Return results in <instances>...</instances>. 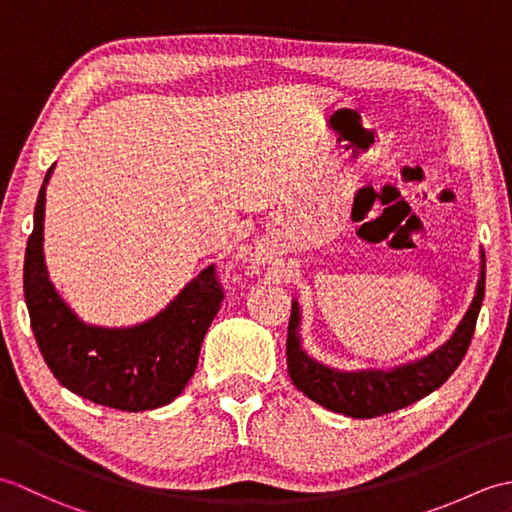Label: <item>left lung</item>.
<instances>
[{
  "mask_svg": "<svg viewBox=\"0 0 512 512\" xmlns=\"http://www.w3.org/2000/svg\"><path fill=\"white\" fill-rule=\"evenodd\" d=\"M480 279H477L475 297L469 310L462 317L449 341H444L427 356L416 361L402 363L389 369H336L323 365L312 358L301 343V306L292 301L288 341H286V363L288 376L299 391H303L317 405L343 413L350 418H376L385 413L405 409L413 402L429 396L447 383L449 376L458 369L462 358L469 350L475 321L484 301V281H486V259L482 250Z\"/></svg>",
  "mask_w": 512,
  "mask_h": 512,
  "instance_id": "1",
  "label": "left lung"
}]
</instances>
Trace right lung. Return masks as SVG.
I'll list each match as a JSON object with an SVG mask.
<instances>
[{"mask_svg": "<svg viewBox=\"0 0 512 512\" xmlns=\"http://www.w3.org/2000/svg\"><path fill=\"white\" fill-rule=\"evenodd\" d=\"M35 204V226L24 262V295L43 361L72 394L121 411H147L180 396L198 367L204 334L222 306L213 266L184 286L165 310L129 328L85 323L50 281L43 257L46 187Z\"/></svg>", "mask_w": 512, "mask_h": 512, "instance_id": "obj_1", "label": "right lung"}]
</instances>
